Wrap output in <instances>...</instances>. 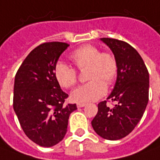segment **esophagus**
I'll return each instance as SVG.
<instances>
[{
    "label": "esophagus",
    "mask_w": 160,
    "mask_h": 160,
    "mask_svg": "<svg viewBox=\"0 0 160 160\" xmlns=\"http://www.w3.org/2000/svg\"><path fill=\"white\" fill-rule=\"evenodd\" d=\"M85 105H86V103H84V102H78V103H77V107H79V108L84 107Z\"/></svg>",
    "instance_id": "1"
}]
</instances>
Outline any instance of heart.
Returning a JSON list of instances; mask_svg holds the SVG:
<instances>
[{"mask_svg":"<svg viewBox=\"0 0 160 160\" xmlns=\"http://www.w3.org/2000/svg\"><path fill=\"white\" fill-rule=\"evenodd\" d=\"M79 70L87 68V79L90 81L75 88L71 97L74 102H87L98 100L106 93L107 84H112L118 74V63L115 57L108 52H101L98 48L84 45L77 48L71 55ZM55 78L58 84L64 88H70L78 80L74 68L63 62L56 64Z\"/></svg>","mask_w":160,"mask_h":160,"instance_id":"b5f03b06","label":"heart"}]
</instances>
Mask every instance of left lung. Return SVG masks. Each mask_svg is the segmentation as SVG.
Listing matches in <instances>:
<instances>
[{
	"mask_svg": "<svg viewBox=\"0 0 160 160\" xmlns=\"http://www.w3.org/2000/svg\"><path fill=\"white\" fill-rule=\"evenodd\" d=\"M112 51L118 63V74L107 101L98 103L91 124L97 135L107 140H119L130 134L140 121L149 101V72L139 53L127 42L101 38Z\"/></svg>",
	"mask_w": 160,
	"mask_h": 160,
	"instance_id": "8db88e82",
	"label": "left lung"
}]
</instances>
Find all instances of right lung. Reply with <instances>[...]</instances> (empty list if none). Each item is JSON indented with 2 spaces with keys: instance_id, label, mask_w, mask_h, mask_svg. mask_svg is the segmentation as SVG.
Segmentation results:
<instances>
[{
  "instance_id": "right-lung-1",
  "label": "right lung",
  "mask_w": 160,
  "mask_h": 160,
  "mask_svg": "<svg viewBox=\"0 0 160 160\" xmlns=\"http://www.w3.org/2000/svg\"><path fill=\"white\" fill-rule=\"evenodd\" d=\"M64 42H45L32 49L15 76L13 108L26 136L42 147L63 140L76 104H64L68 95L55 78L54 70Z\"/></svg>"
}]
</instances>
